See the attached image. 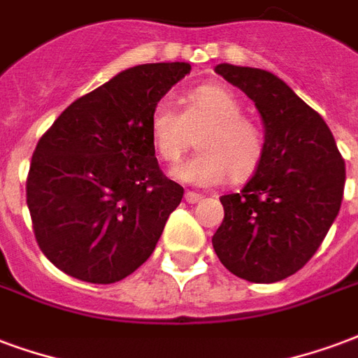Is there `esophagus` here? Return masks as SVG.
I'll return each instance as SVG.
<instances>
[{"mask_svg": "<svg viewBox=\"0 0 358 358\" xmlns=\"http://www.w3.org/2000/svg\"><path fill=\"white\" fill-rule=\"evenodd\" d=\"M184 199L189 203V205H195V203H199L203 197H201V193H195V192H186V195H184Z\"/></svg>", "mask_w": 358, "mask_h": 358, "instance_id": "obj_1", "label": "esophagus"}]
</instances>
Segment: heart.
Instances as JSON below:
<instances>
[{
	"instance_id": "b5f03b06",
	"label": "heart",
	"mask_w": 358,
	"mask_h": 358,
	"mask_svg": "<svg viewBox=\"0 0 358 358\" xmlns=\"http://www.w3.org/2000/svg\"><path fill=\"white\" fill-rule=\"evenodd\" d=\"M182 110L171 100H159L148 121L150 140L159 159L176 163L193 145L199 153L172 171L174 178L214 186L229 174L245 182L266 157V132L245 115L239 96L222 85H199L180 98Z\"/></svg>"
}]
</instances>
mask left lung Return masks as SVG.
Segmentation results:
<instances>
[{"mask_svg": "<svg viewBox=\"0 0 358 358\" xmlns=\"http://www.w3.org/2000/svg\"><path fill=\"white\" fill-rule=\"evenodd\" d=\"M216 73L252 100L266 127V157L239 193L222 195L213 246L241 279L277 282L311 260L340 213L341 159L324 119L271 71L218 64Z\"/></svg>", "mask_w": 358, "mask_h": 358, "instance_id": "obj_1", "label": "left lung"}]
</instances>
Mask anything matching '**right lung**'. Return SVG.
<instances>
[{"mask_svg": "<svg viewBox=\"0 0 358 358\" xmlns=\"http://www.w3.org/2000/svg\"><path fill=\"white\" fill-rule=\"evenodd\" d=\"M189 70L157 62L121 71L39 138L26 203L41 252L66 275L110 285L152 256L184 187L159 169L148 121Z\"/></svg>", "mask_w": 358, "mask_h": 358, "instance_id": "right-lung-1", "label": "right lung"}]
</instances>
